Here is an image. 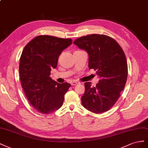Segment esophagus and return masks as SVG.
Returning a JSON list of instances; mask_svg holds the SVG:
<instances>
[{
  "mask_svg": "<svg viewBox=\"0 0 148 148\" xmlns=\"http://www.w3.org/2000/svg\"><path fill=\"white\" fill-rule=\"evenodd\" d=\"M79 84V82H77V81H73V82H71V85H72V86H75V85H77V84Z\"/></svg>",
  "mask_w": 148,
  "mask_h": 148,
  "instance_id": "obj_1",
  "label": "esophagus"
}]
</instances>
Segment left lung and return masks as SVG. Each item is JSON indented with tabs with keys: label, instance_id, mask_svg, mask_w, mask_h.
<instances>
[{
	"label": "left lung",
	"instance_id": "obj_1",
	"mask_svg": "<svg viewBox=\"0 0 148 148\" xmlns=\"http://www.w3.org/2000/svg\"><path fill=\"white\" fill-rule=\"evenodd\" d=\"M74 44L88 53V68L96 71L100 77L95 87L90 82L84 84L83 106L95 113L107 112L120 98L127 79L128 65L123 50L115 40L105 35L84 36Z\"/></svg>",
	"mask_w": 148,
	"mask_h": 148
}]
</instances>
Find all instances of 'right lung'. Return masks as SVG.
Listing matches in <instances>:
<instances>
[{
  "instance_id": "add662e5",
  "label": "right lung",
  "mask_w": 148,
  "mask_h": 148,
  "mask_svg": "<svg viewBox=\"0 0 148 148\" xmlns=\"http://www.w3.org/2000/svg\"><path fill=\"white\" fill-rule=\"evenodd\" d=\"M71 39L39 35L25 46L21 54L19 73L28 100L41 113H51L62 105L71 84H59L49 77L57 67L62 51L72 44Z\"/></svg>"
}]
</instances>
